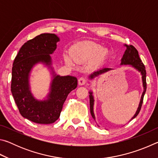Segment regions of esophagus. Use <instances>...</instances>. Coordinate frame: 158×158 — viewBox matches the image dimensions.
I'll use <instances>...</instances> for the list:
<instances>
[{
  "instance_id": "esophagus-1",
  "label": "esophagus",
  "mask_w": 158,
  "mask_h": 158,
  "mask_svg": "<svg viewBox=\"0 0 158 158\" xmlns=\"http://www.w3.org/2000/svg\"><path fill=\"white\" fill-rule=\"evenodd\" d=\"M86 82V79H85L84 77H80L78 80V84L80 85H83L85 84Z\"/></svg>"
}]
</instances>
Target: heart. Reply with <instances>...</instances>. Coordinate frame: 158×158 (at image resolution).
Masks as SVG:
<instances>
[{"label":"heart","instance_id":"heart-1","mask_svg":"<svg viewBox=\"0 0 158 158\" xmlns=\"http://www.w3.org/2000/svg\"><path fill=\"white\" fill-rule=\"evenodd\" d=\"M107 51L101 45L93 42H83L74 44L70 49V54L65 53L64 59L69 65L89 62L90 68H97L105 60Z\"/></svg>","mask_w":158,"mask_h":158}]
</instances>
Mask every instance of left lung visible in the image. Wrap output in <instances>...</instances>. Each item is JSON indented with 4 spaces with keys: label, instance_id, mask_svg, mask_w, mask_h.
I'll return each instance as SVG.
<instances>
[{
    "label": "left lung",
    "instance_id": "8db88e82",
    "mask_svg": "<svg viewBox=\"0 0 158 158\" xmlns=\"http://www.w3.org/2000/svg\"><path fill=\"white\" fill-rule=\"evenodd\" d=\"M124 46L126 47V50L124 53L123 56L121 58V65H129L130 66L132 67V68H135L137 69L138 72H139L141 74V79H142V83H143V91L142 95H141V100L139 105L137 108V110L136 111L135 114L134 115V116L130 119L132 120L135 118L137 116L141 110V105H142L143 103V96L145 95L146 90V68L145 66H144L143 63L142 61L140 59L139 56V53L137 50L135 49V47H133L132 45H126L125 44ZM111 69H114L112 68H104L102 69H99L98 71H95L94 73H92L90 75L89 77V79L90 80H93L96 77H98L100 74H102L105 73H107L108 71H110ZM89 98H90V114H91V116L93 118V119L95 121V116L94 114V111H93V106H94V97H93V92L90 90L89 91Z\"/></svg>",
    "mask_w": 158,
    "mask_h": 158
}]
</instances>
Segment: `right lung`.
I'll return each mask as SVG.
<instances>
[{
	"mask_svg": "<svg viewBox=\"0 0 158 158\" xmlns=\"http://www.w3.org/2000/svg\"><path fill=\"white\" fill-rule=\"evenodd\" d=\"M59 41L55 34H40L23 44L13 63L12 96L21 116L35 123L51 124L57 121L68 94L77 86L75 77L58 75L52 66L50 54L56 49ZM38 63L47 66L52 75L50 92L42 101L34 97L30 86L31 71Z\"/></svg>",
	"mask_w": 158,
	"mask_h": 158,
	"instance_id": "right-lung-1",
	"label": "right lung"
}]
</instances>
